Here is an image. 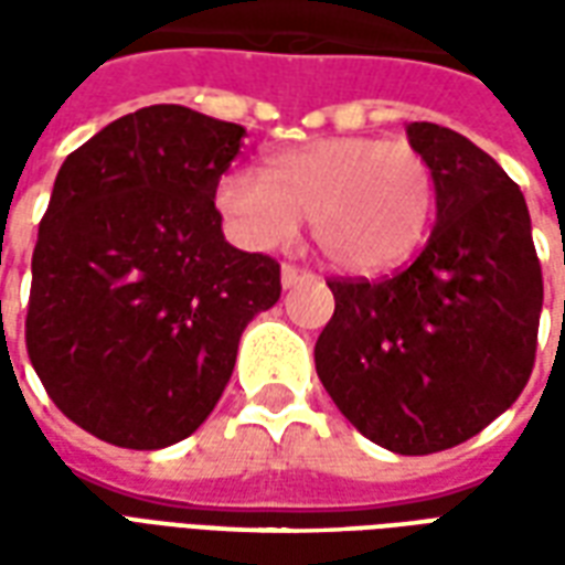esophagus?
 I'll list each match as a JSON object with an SVG mask.
<instances>
[{"label":"esophagus","instance_id":"34e87169","mask_svg":"<svg viewBox=\"0 0 565 565\" xmlns=\"http://www.w3.org/2000/svg\"><path fill=\"white\" fill-rule=\"evenodd\" d=\"M306 278H311V271L299 269V266H290V263H284V269H281L284 290H290V287H296L299 281H306Z\"/></svg>","mask_w":565,"mask_h":565}]
</instances>
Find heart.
Wrapping results in <instances>:
<instances>
[{"instance_id": "b5f03b06", "label": "heart", "mask_w": 565, "mask_h": 565, "mask_svg": "<svg viewBox=\"0 0 565 565\" xmlns=\"http://www.w3.org/2000/svg\"><path fill=\"white\" fill-rule=\"evenodd\" d=\"M217 209L254 247H278L311 217V235L335 269H391L424 242L436 181L405 141L335 136L281 150L263 172L233 169L217 181Z\"/></svg>"}]
</instances>
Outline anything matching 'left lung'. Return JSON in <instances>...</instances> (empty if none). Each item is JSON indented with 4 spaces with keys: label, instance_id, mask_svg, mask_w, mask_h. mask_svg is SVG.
<instances>
[{
    "label": "left lung",
    "instance_id": "1",
    "mask_svg": "<svg viewBox=\"0 0 565 565\" xmlns=\"http://www.w3.org/2000/svg\"><path fill=\"white\" fill-rule=\"evenodd\" d=\"M436 181L420 257L384 281L332 278L318 379L351 424L405 457L478 436L521 396L535 363L542 266L521 186L438 124H408Z\"/></svg>",
    "mask_w": 565,
    "mask_h": 565
}]
</instances>
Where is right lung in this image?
Returning <instances> with one entry per match:
<instances>
[{
	"mask_svg": "<svg viewBox=\"0 0 565 565\" xmlns=\"http://www.w3.org/2000/svg\"><path fill=\"white\" fill-rule=\"evenodd\" d=\"M245 127L150 105L60 166L32 250L26 351L63 415L108 445L169 448L214 412L281 266L223 238L214 190Z\"/></svg>",
	"mask_w": 565,
	"mask_h": 565,
	"instance_id": "right-lung-1",
	"label": "right lung"
}]
</instances>
